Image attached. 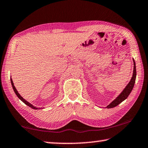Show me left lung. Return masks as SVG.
I'll list each match as a JSON object with an SVG mask.
<instances>
[{
  "mask_svg": "<svg viewBox=\"0 0 148 148\" xmlns=\"http://www.w3.org/2000/svg\"><path fill=\"white\" fill-rule=\"evenodd\" d=\"M134 62V69H133V74H132V76L131 77V80H130L129 83L127 84V86L125 87V88L123 90V91L119 95V96L117 97L116 99H114L111 103L108 105L106 107L107 108H114L117 106V105L119 104L121 102L126 99L129 94L131 93L132 89H133L135 80H136V63H135L134 60L133 59Z\"/></svg>",
  "mask_w": 148,
  "mask_h": 148,
  "instance_id": "obj_1",
  "label": "left lung"
}]
</instances>
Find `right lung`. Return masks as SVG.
I'll use <instances>...</instances> for the list:
<instances>
[{"label":"right lung","instance_id":"obj_1","mask_svg":"<svg viewBox=\"0 0 148 148\" xmlns=\"http://www.w3.org/2000/svg\"><path fill=\"white\" fill-rule=\"evenodd\" d=\"M10 81H11V84H12V87H13V89H14V92H15V93H16V95H17V97H18V98L21 100V101L23 102H24L25 104L26 105H27V106H29V107H31V108H32V109H36V110H38V109H40L39 108H36V107H35V106H34L32 104H31V103H29V102H27L26 100H25L23 97H22L21 95H19V93L18 92V91H17V89H16V87H15V86H14V83H13V81H12V78H10Z\"/></svg>","mask_w":148,"mask_h":148}]
</instances>
